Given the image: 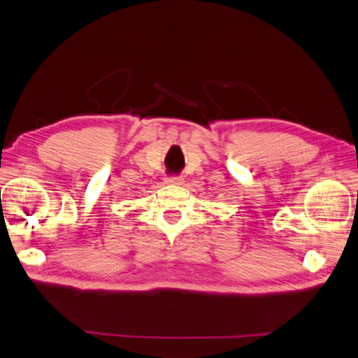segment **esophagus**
I'll return each instance as SVG.
<instances>
[{
    "label": "esophagus",
    "mask_w": 358,
    "mask_h": 358,
    "mask_svg": "<svg viewBox=\"0 0 358 358\" xmlns=\"http://www.w3.org/2000/svg\"><path fill=\"white\" fill-rule=\"evenodd\" d=\"M183 181H185L183 177H167V178H166V183H167V185H175V186L183 185Z\"/></svg>",
    "instance_id": "obj_1"
}]
</instances>
